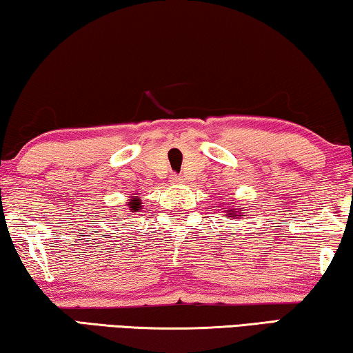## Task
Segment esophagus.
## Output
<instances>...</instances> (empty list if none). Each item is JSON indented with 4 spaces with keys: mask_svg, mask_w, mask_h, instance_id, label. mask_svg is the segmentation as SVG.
<instances>
[{
    "mask_svg": "<svg viewBox=\"0 0 353 353\" xmlns=\"http://www.w3.org/2000/svg\"><path fill=\"white\" fill-rule=\"evenodd\" d=\"M171 182H172V183H182V182H183V179H182L181 176H177V174H174V176H172V177H171Z\"/></svg>",
    "mask_w": 353,
    "mask_h": 353,
    "instance_id": "34e87169",
    "label": "esophagus"
}]
</instances>
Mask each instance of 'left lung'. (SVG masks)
<instances>
[{
  "mask_svg": "<svg viewBox=\"0 0 353 353\" xmlns=\"http://www.w3.org/2000/svg\"><path fill=\"white\" fill-rule=\"evenodd\" d=\"M243 208H235V203H233L232 200V206L230 208H222V212H225V217H228V219H241L243 216Z\"/></svg>",
  "mask_w": 353,
  "mask_h": 353,
  "instance_id": "left-lung-1",
  "label": "left lung"
}]
</instances>
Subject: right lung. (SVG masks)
<instances>
[{"label": "right lung", "mask_w": 353, "mask_h": 353, "mask_svg": "<svg viewBox=\"0 0 353 353\" xmlns=\"http://www.w3.org/2000/svg\"><path fill=\"white\" fill-rule=\"evenodd\" d=\"M131 200L128 201V208L131 210V212H139V210H142V201L139 196H129Z\"/></svg>", "instance_id": "right-lung-1"}]
</instances>
